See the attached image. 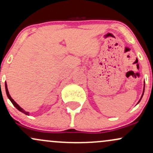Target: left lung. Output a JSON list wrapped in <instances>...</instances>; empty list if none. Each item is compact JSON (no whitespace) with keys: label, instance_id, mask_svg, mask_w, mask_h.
I'll use <instances>...</instances> for the list:
<instances>
[{"label":"left lung","instance_id":"8db88e82","mask_svg":"<svg viewBox=\"0 0 153 153\" xmlns=\"http://www.w3.org/2000/svg\"><path fill=\"white\" fill-rule=\"evenodd\" d=\"M144 91H145V84H144V89H143V95H142V97H141V99H140V101H139V102H140V100H141V99H142V98H143V94H144ZM139 102H138V103H139Z\"/></svg>","mask_w":153,"mask_h":153}]
</instances>
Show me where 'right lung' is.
Wrapping results in <instances>:
<instances>
[{"label":"right lung","instance_id":"add662e5","mask_svg":"<svg viewBox=\"0 0 153 153\" xmlns=\"http://www.w3.org/2000/svg\"><path fill=\"white\" fill-rule=\"evenodd\" d=\"M5 87H6V91L7 96H8V99H9L10 101H11V103H13V106H14L16 107V108L17 109H18L19 111H20L21 112H22V113L25 114L26 115H29V112H28V111H24V109H23L22 108H21V107L19 106V105L17 104V103L15 102L14 100H13V99H12L11 97H10V94H9V92H8V88H7V84H6V83H5Z\"/></svg>","mask_w":153,"mask_h":153}]
</instances>
